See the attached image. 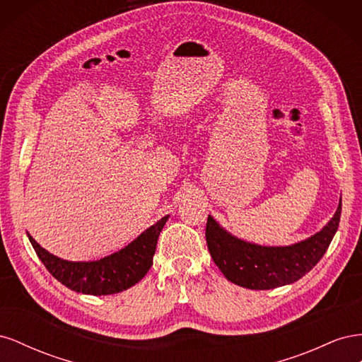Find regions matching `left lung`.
<instances>
[{
  "label": "left lung",
  "instance_id": "left-lung-1",
  "mask_svg": "<svg viewBox=\"0 0 362 362\" xmlns=\"http://www.w3.org/2000/svg\"><path fill=\"white\" fill-rule=\"evenodd\" d=\"M341 199L322 231L291 246H259L240 240L208 216L205 238L210 255L228 281L250 290H270L305 276L322 259L338 229Z\"/></svg>",
  "mask_w": 362,
  "mask_h": 362
}]
</instances>
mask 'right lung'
<instances>
[{"label": "right lung", "instance_id": "obj_1", "mask_svg": "<svg viewBox=\"0 0 362 362\" xmlns=\"http://www.w3.org/2000/svg\"><path fill=\"white\" fill-rule=\"evenodd\" d=\"M169 216L149 226L134 242L98 261H66L49 254L30 234V243L51 275L63 286L84 294L107 296L120 293L144 278L152 266L157 240Z\"/></svg>", "mask_w": 362, "mask_h": 362}]
</instances>
